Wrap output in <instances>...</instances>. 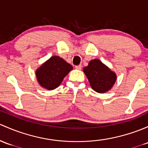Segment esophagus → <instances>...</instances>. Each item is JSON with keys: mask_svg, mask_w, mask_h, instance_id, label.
I'll return each mask as SVG.
<instances>
[{"mask_svg": "<svg viewBox=\"0 0 148 148\" xmlns=\"http://www.w3.org/2000/svg\"><path fill=\"white\" fill-rule=\"evenodd\" d=\"M75 68L77 69L80 70L81 69H82V65H77V66H75Z\"/></svg>", "mask_w": 148, "mask_h": 148, "instance_id": "1", "label": "esophagus"}]
</instances>
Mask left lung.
<instances>
[{"mask_svg":"<svg viewBox=\"0 0 148 148\" xmlns=\"http://www.w3.org/2000/svg\"><path fill=\"white\" fill-rule=\"evenodd\" d=\"M91 88L98 93H105L114 84L116 80L115 73L111 71L100 60H91L84 68Z\"/></svg>","mask_w":148,"mask_h":148,"instance_id":"1","label":"left lung"}]
</instances>
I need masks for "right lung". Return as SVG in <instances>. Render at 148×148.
I'll return each instance as SVG.
<instances>
[{
	"label": "right lung",
	"mask_w": 148,
	"mask_h": 148,
	"mask_svg": "<svg viewBox=\"0 0 148 148\" xmlns=\"http://www.w3.org/2000/svg\"><path fill=\"white\" fill-rule=\"evenodd\" d=\"M72 69V66L63 59L53 56L37 70V81L47 89H54L60 86L65 76Z\"/></svg>",
	"instance_id": "right-lung-1"
}]
</instances>
